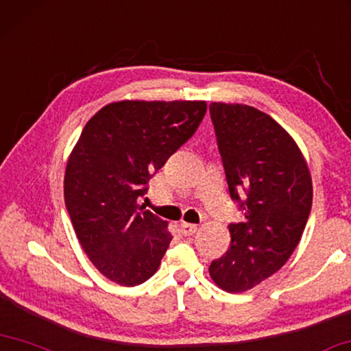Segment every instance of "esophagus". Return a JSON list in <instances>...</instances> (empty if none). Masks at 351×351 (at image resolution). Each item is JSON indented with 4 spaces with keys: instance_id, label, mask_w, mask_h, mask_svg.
<instances>
[{
    "instance_id": "obj_1",
    "label": "esophagus",
    "mask_w": 351,
    "mask_h": 351,
    "mask_svg": "<svg viewBox=\"0 0 351 351\" xmlns=\"http://www.w3.org/2000/svg\"><path fill=\"white\" fill-rule=\"evenodd\" d=\"M197 230H198V226L193 225V223H186V221H182V223H181V232L184 236H192Z\"/></svg>"
}]
</instances>
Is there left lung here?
Segmentation results:
<instances>
[{
	"mask_svg": "<svg viewBox=\"0 0 351 351\" xmlns=\"http://www.w3.org/2000/svg\"><path fill=\"white\" fill-rule=\"evenodd\" d=\"M209 110L230 195L243 210V220L228 226L230 248L210 263L209 275L239 293L291 258L313 206V180L295 141L270 115L247 104L210 103Z\"/></svg>",
	"mask_w": 351,
	"mask_h": 351,
	"instance_id": "8db88e82",
	"label": "left lung"
}]
</instances>
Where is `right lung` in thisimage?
I'll return each mask as SVG.
<instances>
[{
	"instance_id": "add662e5",
	"label": "right lung",
	"mask_w": 351,
	"mask_h": 351,
	"mask_svg": "<svg viewBox=\"0 0 351 351\" xmlns=\"http://www.w3.org/2000/svg\"><path fill=\"white\" fill-rule=\"evenodd\" d=\"M206 101L104 106L66 160L64 197L82 250L120 286L152 278L170 245L169 223L137 204L148 181L197 131Z\"/></svg>"
}]
</instances>
